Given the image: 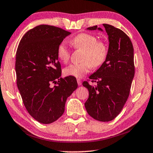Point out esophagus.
Listing matches in <instances>:
<instances>
[{"instance_id": "obj_1", "label": "esophagus", "mask_w": 153, "mask_h": 153, "mask_svg": "<svg viewBox=\"0 0 153 153\" xmlns=\"http://www.w3.org/2000/svg\"><path fill=\"white\" fill-rule=\"evenodd\" d=\"M76 81H77V83H78L79 85H81V80H80L79 79H77Z\"/></svg>"}]
</instances>
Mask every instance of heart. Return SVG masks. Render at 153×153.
Here are the masks:
<instances>
[{"mask_svg":"<svg viewBox=\"0 0 153 153\" xmlns=\"http://www.w3.org/2000/svg\"><path fill=\"white\" fill-rule=\"evenodd\" d=\"M71 43L75 48L83 51L79 63H72L63 70L64 74L76 78H81L89 72L91 68H97L102 64L107 55V47L104 42H98L97 37L88 33H81L74 37ZM57 56L63 63L70 59V52L64 42L57 47Z\"/></svg>","mask_w":153,"mask_h":153,"instance_id":"1","label":"heart"}]
</instances>
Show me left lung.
<instances>
[{"instance_id":"left-lung-1","label":"left lung","mask_w":153,"mask_h":153,"mask_svg":"<svg viewBox=\"0 0 153 153\" xmlns=\"http://www.w3.org/2000/svg\"><path fill=\"white\" fill-rule=\"evenodd\" d=\"M109 39L107 58L89 79L96 85L84 81L89 98L85 103L87 112L96 120L109 122L123 109L128 99L135 66L134 51L131 39L125 33L114 26L103 24ZM88 30H103L97 25Z\"/></svg>"}]
</instances>
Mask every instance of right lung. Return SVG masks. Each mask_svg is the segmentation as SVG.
Returning a JSON list of instances; mask_svg holds the SVG:
<instances>
[{
  "mask_svg": "<svg viewBox=\"0 0 153 153\" xmlns=\"http://www.w3.org/2000/svg\"><path fill=\"white\" fill-rule=\"evenodd\" d=\"M71 34L61 28L37 26L21 39L16 55L17 86L27 111L42 124L62 116L68 97L78 86L74 76L61 78L57 47ZM53 83L56 85L52 86Z\"/></svg>",
  "mask_w": 153,
  "mask_h": 153,
  "instance_id": "obj_1",
  "label": "right lung"
}]
</instances>
